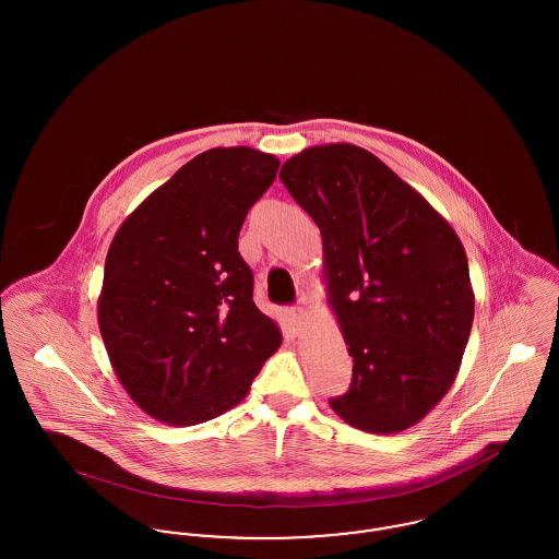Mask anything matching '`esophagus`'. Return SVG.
<instances>
[{"mask_svg": "<svg viewBox=\"0 0 559 559\" xmlns=\"http://www.w3.org/2000/svg\"><path fill=\"white\" fill-rule=\"evenodd\" d=\"M287 320H289L293 333H299L304 329V324H306V312L301 308H289L287 310Z\"/></svg>", "mask_w": 559, "mask_h": 559, "instance_id": "obj_1", "label": "esophagus"}]
</instances>
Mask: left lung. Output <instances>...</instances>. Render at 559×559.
<instances>
[{"instance_id":"obj_1","label":"left lung","mask_w":559,"mask_h":559,"mask_svg":"<svg viewBox=\"0 0 559 559\" xmlns=\"http://www.w3.org/2000/svg\"><path fill=\"white\" fill-rule=\"evenodd\" d=\"M281 180L322 237V283L354 358L331 408L369 433L419 424L447 396L474 322L463 242L426 197L347 142L304 148Z\"/></svg>"}]
</instances>
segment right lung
Segmentation results:
<instances>
[{"label":"right lung","instance_id":"1","mask_svg":"<svg viewBox=\"0 0 559 559\" xmlns=\"http://www.w3.org/2000/svg\"><path fill=\"white\" fill-rule=\"evenodd\" d=\"M278 165L251 146L210 148L110 240L100 335L128 396L160 424L197 426L230 411L283 344L278 324L253 304L239 253L240 226Z\"/></svg>","mask_w":559,"mask_h":559}]
</instances>
